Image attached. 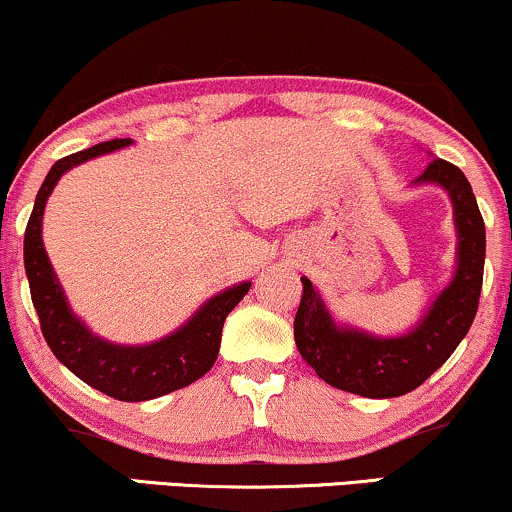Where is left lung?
<instances>
[{"label":"left lung","instance_id":"8db88e82","mask_svg":"<svg viewBox=\"0 0 512 512\" xmlns=\"http://www.w3.org/2000/svg\"><path fill=\"white\" fill-rule=\"evenodd\" d=\"M416 182H438L448 190L460 233L457 272L419 327L407 337L375 339L339 330L322 305L310 279L293 320V337L308 366L327 385L361 397H399L426 383L443 366L472 327L484 284L486 231L472 185L450 161L433 158Z\"/></svg>","mask_w":512,"mask_h":512}]
</instances>
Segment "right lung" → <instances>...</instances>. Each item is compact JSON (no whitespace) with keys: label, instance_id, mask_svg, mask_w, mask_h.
Instances as JSON below:
<instances>
[{"label":"right lung","instance_id":"obj_1","mask_svg":"<svg viewBox=\"0 0 512 512\" xmlns=\"http://www.w3.org/2000/svg\"><path fill=\"white\" fill-rule=\"evenodd\" d=\"M127 144L129 139H110V142L64 156L50 168L48 178L35 197V207L28 219L26 236H23V262H26L28 286H31V301L38 310L40 330L52 354L60 358L76 378L101 390L103 395L120 399V402H144V399L187 387L211 370L219 356L226 315L243 301L250 284L245 281L214 296L185 327L149 346L108 344L93 337L81 325V320H76L72 310L67 308L57 276L45 255L43 238H40L45 202L62 173H67L76 163H84L88 158L108 154Z\"/></svg>","mask_w":512,"mask_h":512}]
</instances>
